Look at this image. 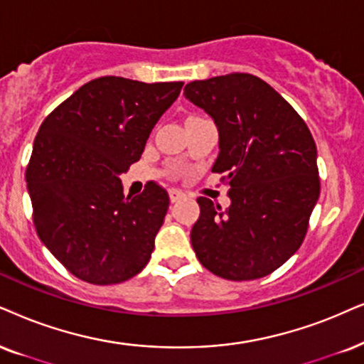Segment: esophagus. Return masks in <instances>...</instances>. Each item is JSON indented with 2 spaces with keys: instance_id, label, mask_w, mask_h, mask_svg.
Wrapping results in <instances>:
<instances>
[{
  "instance_id": "esophagus-1",
  "label": "esophagus",
  "mask_w": 364,
  "mask_h": 364,
  "mask_svg": "<svg viewBox=\"0 0 364 364\" xmlns=\"http://www.w3.org/2000/svg\"><path fill=\"white\" fill-rule=\"evenodd\" d=\"M185 196H186L185 193H183L181 190H176V188H171V190H169V200H171L173 203H176V201L183 200Z\"/></svg>"
}]
</instances>
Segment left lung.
<instances>
[{"label":"left lung","mask_w":364,"mask_h":364,"mask_svg":"<svg viewBox=\"0 0 364 364\" xmlns=\"http://www.w3.org/2000/svg\"><path fill=\"white\" fill-rule=\"evenodd\" d=\"M185 97L218 127L211 171L223 174L232 205L200 196L193 250L227 280L272 274L299 250L319 198L317 149L309 127L277 90L252 73L186 84Z\"/></svg>","instance_id":"left-lung-1"}]
</instances>
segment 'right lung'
Returning <instances> with one entry per match:
<instances>
[{
	"instance_id": "right-lung-1",
	"label": "right lung",
	"mask_w": 364,
	"mask_h": 364,
	"mask_svg": "<svg viewBox=\"0 0 364 364\" xmlns=\"http://www.w3.org/2000/svg\"><path fill=\"white\" fill-rule=\"evenodd\" d=\"M183 82L99 77L45 117L26 166L40 240L68 272L95 285L139 274L169 206L151 181L124 196L119 174L139 161L146 141Z\"/></svg>"
}]
</instances>
